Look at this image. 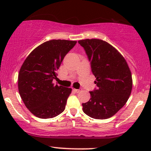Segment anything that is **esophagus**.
Here are the masks:
<instances>
[{
  "mask_svg": "<svg viewBox=\"0 0 151 151\" xmlns=\"http://www.w3.org/2000/svg\"><path fill=\"white\" fill-rule=\"evenodd\" d=\"M73 90H74V91H75V92H77V93H79V92H80V91H81V89H73Z\"/></svg>",
  "mask_w": 151,
  "mask_h": 151,
  "instance_id": "obj_1",
  "label": "esophagus"
}]
</instances>
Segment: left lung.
Masks as SVG:
<instances>
[{"instance_id":"8db88e82","label":"left lung","mask_w":151,"mask_h":151,"mask_svg":"<svg viewBox=\"0 0 151 151\" xmlns=\"http://www.w3.org/2000/svg\"><path fill=\"white\" fill-rule=\"evenodd\" d=\"M78 42L85 50L97 86V89L90 91L89 101L82 104L83 111L93 119H109L126 104L131 95V70L123 55L106 41L86 39Z\"/></svg>"}]
</instances>
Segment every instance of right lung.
Masks as SVG:
<instances>
[{
	"label": "right lung",
	"instance_id": "right-lung-1",
	"mask_svg": "<svg viewBox=\"0 0 151 151\" xmlns=\"http://www.w3.org/2000/svg\"><path fill=\"white\" fill-rule=\"evenodd\" d=\"M77 41L51 40L34 49L18 74V91L25 106L40 119H51L64 111L71 88L55 85L57 70Z\"/></svg>",
	"mask_w": 151,
	"mask_h": 151
}]
</instances>
